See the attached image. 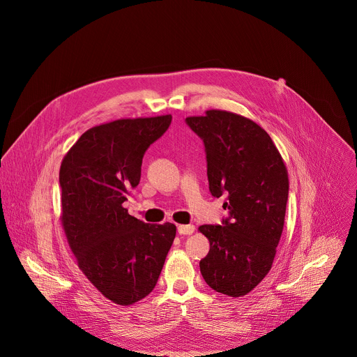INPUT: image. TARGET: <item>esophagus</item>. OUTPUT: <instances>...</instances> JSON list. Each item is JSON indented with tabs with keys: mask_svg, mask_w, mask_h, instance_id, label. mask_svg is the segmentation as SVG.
I'll list each match as a JSON object with an SVG mask.
<instances>
[{
	"mask_svg": "<svg viewBox=\"0 0 357 357\" xmlns=\"http://www.w3.org/2000/svg\"><path fill=\"white\" fill-rule=\"evenodd\" d=\"M195 231V226L193 225H181L178 226V233L181 236H189Z\"/></svg>",
	"mask_w": 357,
	"mask_h": 357,
	"instance_id": "34e87169",
	"label": "esophagus"
}]
</instances>
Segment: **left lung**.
<instances>
[{"label": "left lung", "instance_id": "obj_1", "mask_svg": "<svg viewBox=\"0 0 357 357\" xmlns=\"http://www.w3.org/2000/svg\"><path fill=\"white\" fill-rule=\"evenodd\" d=\"M203 141L212 196H226L229 216L222 225H202L211 250L199 263L206 284L225 295L241 296L268 274L288 202V174L271 137L234 113L209 110L188 117Z\"/></svg>", "mask_w": 357, "mask_h": 357}]
</instances>
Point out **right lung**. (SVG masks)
I'll use <instances>...</instances> for the list:
<instances>
[{
  "label": "right lung",
  "mask_w": 357,
  "mask_h": 357,
  "mask_svg": "<svg viewBox=\"0 0 357 357\" xmlns=\"http://www.w3.org/2000/svg\"><path fill=\"white\" fill-rule=\"evenodd\" d=\"M172 116L116 120L87 130L65 155L62 225L80 270L110 301L131 305L155 288L176 227L128 215L145 151Z\"/></svg>",
  "instance_id": "right-lung-1"
}]
</instances>
